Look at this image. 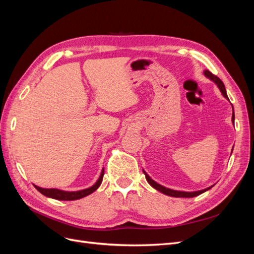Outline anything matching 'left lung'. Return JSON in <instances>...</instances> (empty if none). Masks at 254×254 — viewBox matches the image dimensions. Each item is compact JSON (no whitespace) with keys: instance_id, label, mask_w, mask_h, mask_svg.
<instances>
[{"instance_id":"left-lung-1","label":"left lung","mask_w":254,"mask_h":254,"mask_svg":"<svg viewBox=\"0 0 254 254\" xmlns=\"http://www.w3.org/2000/svg\"><path fill=\"white\" fill-rule=\"evenodd\" d=\"M203 74H204L205 77H207L210 80H212L213 82L216 83V86H217L218 89L220 90L221 94L224 95L227 99H229V98H228V95H227V92H226L225 84H224V82H222V81L220 80V78H218L217 76H215L214 74H212L209 70H205V71L203 72ZM234 119H235V117H234V110H233V113H232V123H233V124H234ZM232 150H233V149H232ZM143 173H144V175H145L146 180H147V182L150 184V186H151L153 189H156L157 190L161 191V193H163V194H165V195H167V196H171V197H186V198L196 197V196H198V195H200V194L204 193V191H206L207 190H210V189L213 188V186H212V187L206 188V189H204V190H195V191L176 190H172V189L165 188V187H163V186H161V184L157 183L155 180H152V179L150 178V177L147 175V173H146L144 170H143Z\"/></svg>"}]
</instances>
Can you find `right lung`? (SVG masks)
I'll return each instance as SVG.
<instances>
[{"label": "right lung", "instance_id": "add662e5", "mask_svg": "<svg viewBox=\"0 0 254 254\" xmlns=\"http://www.w3.org/2000/svg\"><path fill=\"white\" fill-rule=\"evenodd\" d=\"M104 173H105V170L103 168L101 176H99L98 180L93 184V186L88 188V189L80 190L67 191V190H58V189H43V188L37 187V186H35V188L39 190L42 195L53 198V199H57V200H77V199L83 198V197L92 194L93 191H95L99 188V186H101V183L103 181Z\"/></svg>", "mask_w": 254, "mask_h": 254}]
</instances>
